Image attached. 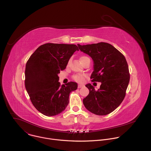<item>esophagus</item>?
<instances>
[{"mask_svg":"<svg viewBox=\"0 0 151 151\" xmlns=\"http://www.w3.org/2000/svg\"><path fill=\"white\" fill-rule=\"evenodd\" d=\"M84 87V85H82V84H78V88H82V87Z\"/></svg>","mask_w":151,"mask_h":151,"instance_id":"esophagus-1","label":"esophagus"}]
</instances>
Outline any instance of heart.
<instances>
[{
	"label": "heart",
	"instance_id": "obj_1",
	"mask_svg": "<svg viewBox=\"0 0 151 151\" xmlns=\"http://www.w3.org/2000/svg\"><path fill=\"white\" fill-rule=\"evenodd\" d=\"M88 59H90V58L88 57L85 56V55L82 56L80 58L82 63H84L86 60ZM84 78H85V76L83 75H81V74H75L72 76V79L74 81L78 82H82L84 81Z\"/></svg>",
	"mask_w": 151,
	"mask_h": 151
}]
</instances>
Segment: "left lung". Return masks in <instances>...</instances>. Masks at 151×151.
Masks as SVG:
<instances>
[{"instance_id": "left-lung-1", "label": "left lung", "mask_w": 151, "mask_h": 151, "mask_svg": "<svg viewBox=\"0 0 151 151\" xmlns=\"http://www.w3.org/2000/svg\"><path fill=\"white\" fill-rule=\"evenodd\" d=\"M78 46L94 61V71L90 78L92 81L101 83L97 91L90 83L85 85L90 92L83 99V103L86 109L93 114H109L120 105L126 94L130 78L126 59L108 43L78 44Z\"/></svg>"}]
</instances>
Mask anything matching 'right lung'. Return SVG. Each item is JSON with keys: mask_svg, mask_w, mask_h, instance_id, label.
Instances as JSON below:
<instances>
[{"mask_svg": "<svg viewBox=\"0 0 151 151\" xmlns=\"http://www.w3.org/2000/svg\"><path fill=\"white\" fill-rule=\"evenodd\" d=\"M76 50L74 44L47 43L39 47L27 61L25 87L33 105L44 115L53 116L64 111L70 93L78 88L74 82L61 85L58 76Z\"/></svg>", "mask_w": 151, "mask_h": 151, "instance_id": "right-lung-1", "label": "right lung"}]
</instances>
